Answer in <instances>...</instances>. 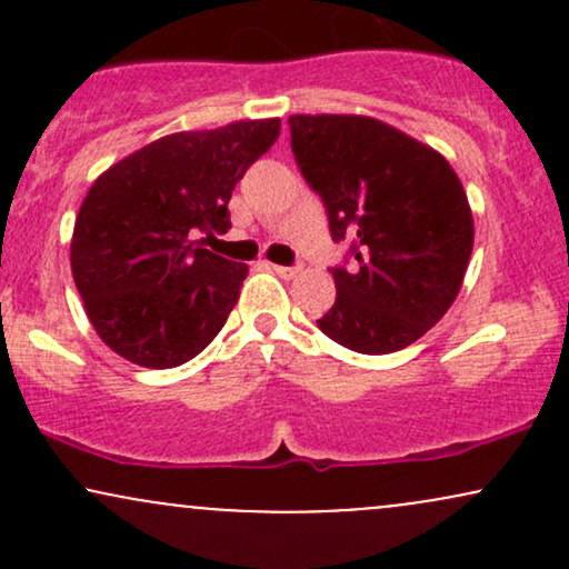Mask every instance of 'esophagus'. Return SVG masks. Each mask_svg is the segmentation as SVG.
Instances as JSON below:
<instances>
[{
	"instance_id": "obj_1",
	"label": "esophagus",
	"mask_w": 569,
	"mask_h": 569,
	"mask_svg": "<svg viewBox=\"0 0 569 569\" xmlns=\"http://www.w3.org/2000/svg\"><path fill=\"white\" fill-rule=\"evenodd\" d=\"M272 270H276L278 272V276L280 278H297L299 276V272H302V267H283V264H272Z\"/></svg>"
}]
</instances>
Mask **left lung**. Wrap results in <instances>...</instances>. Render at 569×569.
Returning a JSON list of instances; mask_svg holds the SVG:
<instances>
[{
    "instance_id": "left-lung-1",
    "label": "left lung",
    "mask_w": 569,
    "mask_h": 569,
    "mask_svg": "<svg viewBox=\"0 0 569 569\" xmlns=\"http://www.w3.org/2000/svg\"><path fill=\"white\" fill-rule=\"evenodd\" d=\"M289 126L331 238L350 240L356 259L331 270L337 302L318 329L363 356L417 342L452 307L473 251L471 206L452 166L375 117L293 114Z\"/></svg>"
}]
</instances>
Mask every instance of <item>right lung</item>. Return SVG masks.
<instances>
[{"instance_id": "add662e5", "label": "right lung", "mask_w": 569, "mask_h": 569, "mask_svg": "<svg viewBox=\"0 0 569 569\" xmlns=\"http://www.w3.org/2000/svg\"><path fill=\"white\" fill-rule=\"evenodd\" d=\"M278 133L276 117L162 136L93 181L71 234V276L117 356L171 369L219 335L248 267L194 238L230 230L232 189Z\"/></svg>"}]
</instances>
